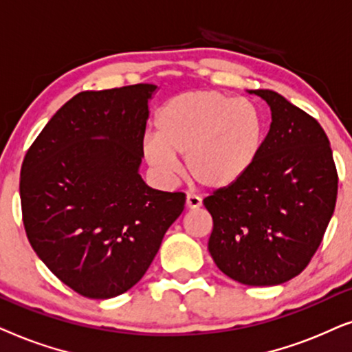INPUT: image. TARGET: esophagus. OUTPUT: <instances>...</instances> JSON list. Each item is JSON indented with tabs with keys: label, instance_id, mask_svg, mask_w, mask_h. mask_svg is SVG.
<instances>
[{
	"label": "esophagus",
	"instance_id": "esophagus-1",
	"mask_svg": "<svg viewBox=\"0 0 352 352\" xmlns=\"http://www.w3.org/2000/svg\"><path fill=\"white\" fill-rule=\"evenodd\" d=\"M203 204V199L196 195H186V208L188 209H198Z\"/></svg>",
	"mask_w": 352,
	"mask_h": 352
}]
</instances>
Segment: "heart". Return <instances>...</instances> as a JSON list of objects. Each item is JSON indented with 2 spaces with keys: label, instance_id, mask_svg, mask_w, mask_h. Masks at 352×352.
<instances>
[{
  "label": "heart",
  "instance_id": "b5f03b06",
  "mask_svg": "<svg viewBox=\"0 0 352 352\" xmlns=\"http://www.w3.org/2000/svg\"><path fill=\"white\" fill-rule=\"evenodd\" d=\"M264 140V120L254 102L215 90L185 91L157 111L156 133L143 140V154L164 179L185 157L191 180L223 188L254 164Z\"/></svg>",
  "mask_w": 352,
  "mask_h": 352
}]
</instances>
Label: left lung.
Segmentation results:
<instances>
[{
	"instance_id": "obj_1",
	"label": "left lung",
	"mask_w": 352,
	"mask_h": 352,
	"mask_svg": "<svg viewBox=\"0 0 352 352\" xmlns=\"http://www.w3.org/2000/svg\"><path fill=\"white\" fill-rule=\"evenodd\" d=\"M272 124L256 161L232 185L204 198L215 265L250 287L288 282L306 269L333 215L338 172L320 124L272 90Z\"/></svg>"
}]
</instances>
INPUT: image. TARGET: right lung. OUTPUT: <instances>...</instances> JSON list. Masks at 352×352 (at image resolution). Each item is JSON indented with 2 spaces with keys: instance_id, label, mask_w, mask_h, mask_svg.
<instances>
[{
  "instance_id": "1",
  "label": "right lung",
  "mask_w": 352,
  "mask_h": 352,
  "mask_svg": "<svg viewBox=\"0 0 352 352\" xmlns=\"http://www.w3.org/2000/svg\"><path fill=\"white\" fill-rule=\"evenodd\" d=\"M154 90L138 83L78 93L23 157L27 238L56 277L85 298H114L138 283L185 209V193L149 188L138 173Z\"/></svg>"
}]
</instances>
